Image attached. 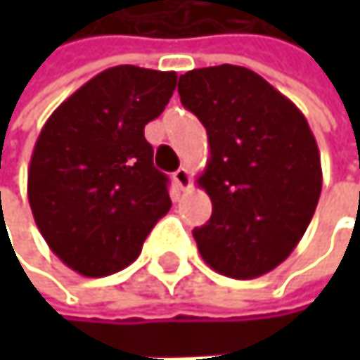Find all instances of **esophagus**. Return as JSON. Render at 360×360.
Returning a JSON list of instances; mask_svg holds the SVG:
<instances>
[{"mask_svg": "<svg viewBox=\"0 0 360 360\" xmlns=\"http://www.w3.org/2000/svg\"><path fill=\"white\" fill-rule=\"evenodd\" d=\"M173 181H175V185H177L179 189H187V187H189V183H191L189 171H187V169H179V171H175V173H173Z\"/></svg>", "mask_w": 360, "mask_h": 360, "instance_id": "obj_1", "label": "esophagus"}]
</instances>
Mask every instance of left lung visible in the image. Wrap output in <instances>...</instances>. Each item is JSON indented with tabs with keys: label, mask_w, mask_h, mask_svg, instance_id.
Instances as JSON below:
<instances>
[{
	"label": "left lung",
	"mask_w": 360,
	"mask_h": 360,
	"mask_svg": "<svg viewBox=\"0 0 360 360\" xmlns=\"http://www.w3.org/2000/svg\"><path fill=\"white\" fill-rule=\"evenodd\" d=\"M179 96L210 146L198 185L212 217L193 229L198 250L221 275L260 277L290 256L315 214L323 185L315 135L294 102L244 66L189 70Z\"/></svg>",
	"instance_id": "1"
}]
</instances>
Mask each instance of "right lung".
<instances>
[{
	"mask_svg": "<svg viewBox=\"0 0 360 360\" xmlns=\"http://www.w3.org/2000/svg\"><path fill=\"white\" fill-rule=\"evenodd\" d=\"M177 72L114 66L64 100L43 124L29 167L37 227L66 266L106 277L129 266L171 210L167 175L143 137Z\"/></svg>",
	"mask_w": 360,
	"mask_h": 360,
	"instance_id": "1",
	"label": "right lung"
}]
</instances>
